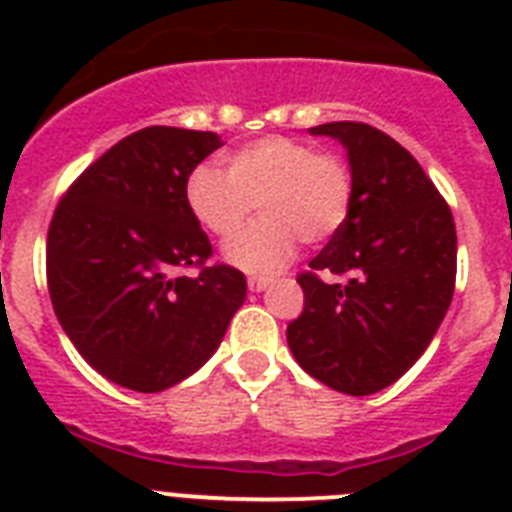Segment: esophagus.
<instances>
[{"mask_svg":"<svg viewBox=\"0 0 512 512\" xmlns=\"http://www.w3.org/2000/svg\"><path fill=\"white\" fill-rule=\"evenodd\" d=\"M273 284V276H249L247 279V287L252 289V292H263V289H268Z\"/></svg>","mask_w":512,"mask_h":512,"instance_id":"34e87169","label":"esophagus"}]
</instances>
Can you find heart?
Wrapping results in <instances>:
<instances>
[{"label":"heart","instance_id":"b5f03b06","mask_svg":"<svg viewBox=\"0 0 512 512\" xmlns=\"http://www.w3.org/2000/svg\"><path fill=\"white\" fill-rule=\"evenodd\" d=\"M350 201L348 162L287 135H268L236 148L225 172L199 164L185 177V207L223 244L235 239L255 203L264 209L266 217L228 249V260L249 273L279 271L300 241L324 244L337 236L348 220Z\"/></svg>","mask_w":512,"mask_h":512}]
</instances>
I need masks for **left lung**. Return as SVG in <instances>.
Segmentation results:
<instances>
[{
	"instance_id": "1",
	"label": "left lung",
	"mask_w": 512,
	"mask_h": 512,
	"mask_svg": "<svg viewBox=\"0 0 512 512\" xmlns=\"http://www.w3.org/2000/svg\"><path fill=\"white\" fill-rule=\"evenodd\" d=\"M311 132L348 148L353 201L340 233L297 276L305 305L287 342L311 377L369 396L396 382L444 321L457 279L454 217L420 162L372 124Z\"/></svg>"
}]
</instances>
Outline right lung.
I'll return each mask as SVG.
<instances>
[{"label":"right lung","mask_w":512,"mask_h":512,"mask_svg":"<svg viewBox=\"0 0 512 512\" xmlns=\"http://www.w3.org/2000/svg\"><path fill=\"white\" fill-rule=\"evenodd\" d=\"M220 146L215 132H132L55 207L52 308L84 361L122 388L159 393L196 372L247 297L244 273L209 263L212 244L185 207V177Z\"/></svg>","instance_id":"1"}]
</instances>
